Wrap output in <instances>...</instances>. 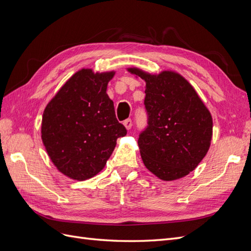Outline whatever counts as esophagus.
<instances>
[{
	"label": "esophagus",
	"mask_w": 251,
	"mask_h": 251,
	"mask_svg": "<svg viewBox=\"0 0 251 251\" xmlns=\"http://www.w3.org/2000/svg\"><path fill=\"white\" fill-rule=\"evenodd\" d=\"M124 125H125V126L127 128V130H130V128H131L132 126H133V120H132L131 118H127V119H126V120L124 121Z\"/></svg>",
	"instance_id": "1"
}]
</instances>
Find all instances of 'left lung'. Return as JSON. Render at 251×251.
<instances>
[{
    "label": "left lung",
    "instance_id": "obj_1",
    "mask_svg": "<svg viewBox=\"0 0 251 251\" xmlns=\"http://www.w3.org/2000/svg\"><path fill=\"white\" fill-rule=\"evenodd\" d=\"M146 80L147 126L138 146L147 169L172 181L194 171L208 151L212 118L195 89L181 75L163 71L151 75L131 68Z\"/></svg>",
    "mask_w": 251,
    "mask_h": 251
}]
</instances>
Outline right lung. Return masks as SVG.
I'll return each instance as SVG.
<instances>
[{"label": "right lung", "instance_id": "right-lung-1", "mask_svg": "<svg viewBox=\"0 0 251 251\" xmlns=\"http://www.w3.org/2000/svg\"><path fill=\"white\" fill-rule=\"evenodd\" d=\"M114 72L75 73L47 104L42 139L52 162L75 180L94 177L107 163L126 128L115 115L107 92Z\"/></svg>", "mask_w": 251, "mask_h": 251}]
</instances>
